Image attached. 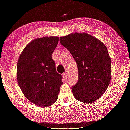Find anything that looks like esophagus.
Returning a JSON list of instances; mask_svg holds the SVG:
<instances>
[{
  "instance_id": "esophagus-1",
  "label": "esophagus",
  "mask_w": 130,
  "mask_h": 130,
  "mask_svg": "<svg viewBox=\"0 0 130 130\" xmlns=\"http://www.w3.org/2000/svg\"><path fill=\"white\" fill-rule=\"evenodd\" d=\"M62 76H63V78H64L65 79H67L68 78V73H64L63 74H62Z\"/></svg>"
}]
</instances>
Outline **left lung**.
Returning a JSON list of instances; mask_svg holds the SVG:
<instances>
[{"label":"left lung","mask_w":130,"mask_h":130,"mask_svg":"<svg viewBox=\"0 0 130 130\" xmlns=\"http://www.w3.org/2000/svg\"><path fill=\"white\" fill-rule=\"evenodd\" d=\"M60 41L77 64L78 81L72 87L75 98L84 103L95 101L111 81V60L107 47L87 33H71L61 37Z\"/></svg>","instance_id":"obj_1"}]
</instances>
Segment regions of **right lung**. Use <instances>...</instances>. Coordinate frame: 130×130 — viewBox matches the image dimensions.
<instances>
[{"instance_id":"add662e5","label":"right lung","mask_w":130,"mask_h":130,"mask_svg":"<svg viewBox=\"0 0 130 130\" xmlns=\"http://www.w3.org/2000/svg\"><path fill=\"white\" fill-rule=\"evenodd\" d=\"M58 37L37 38L27 44L19 56L17 80L25 96L40 107L50 106L57 100L62 76L56 71L52 54Z\"/></svg>"}]
</instances>
